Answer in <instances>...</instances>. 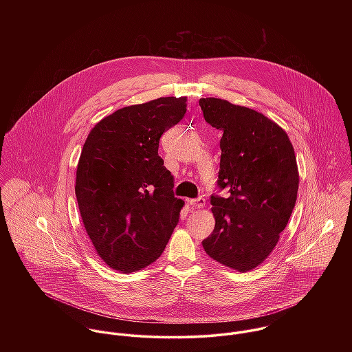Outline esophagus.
<instances>
[{
  "mask_svg": "<svg viewBox=\"0 0 352 352\" xmlns=\"http://www.w3.org/2000/svg\"><path fill=\"white\" fill-rule=\"evenodd\" d=\"M204 198H197V199H192V201H190V203L194 206V207H197V208H201L203 206H204Z\"/></svg>",
  "mask_w": 352,
  "mask_h": 352,
  "instance_id": "34e87169",
  "label": "esophagus"
}]
</instances>
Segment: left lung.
<instances>
[{"label": "left lung", "instance_id": "8db88e82", "mask_svg": "<svg viewBox=\"0 0 352 352\" xmlns=\"http://www.w3.org/2000/svg\"><path fill=\"white\" fill-rule=\"evenodd\" d=\"M204 120L222 131L212 233L201 241L218 263L247 272L275 248L298 192V168L287 134L251 108L215 98L199 100Z\"/></svg>", "mask_w": 352, "mask_h": 352}]
</instances>
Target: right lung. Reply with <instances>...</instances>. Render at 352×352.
I'll use <instances>...</instances> for the list:
<instances>
[{
    "mask_svg": "<svg viewBox=\"0 0 352 352\" xmlns=\"http://www.w3.org/2000/svg\"><path fill=\"white\" fill-rule=\"evenodd\" d=\"M187 112V98H160L105 116L80 155L76 197L85 230L113 270L133 272L165 250L184 204L158 155L161 135Z\"/></svg>",
    "mask_w": 352,
    "mask_h": 352,
    "instance_id": "add662e5",
    "label": "right lung"
}]
</instances>
